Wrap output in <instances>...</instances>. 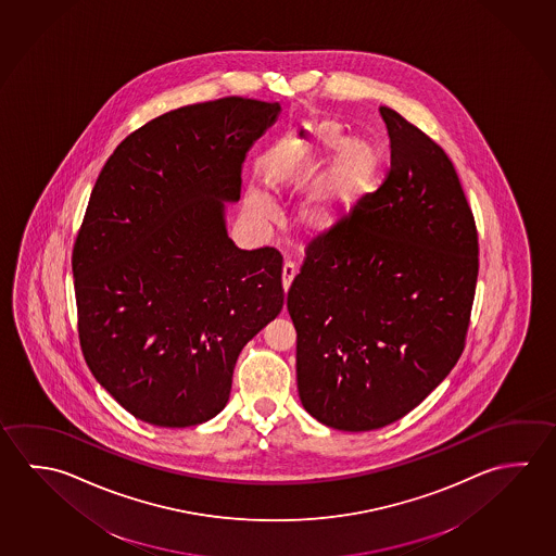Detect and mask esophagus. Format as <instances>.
Returning <instances> with one entry per match:
<instances>
[{
    "label": "esophagus",
    "instance_id": "1",
    "mask_svg": "<svg viewBox=\"0 0 556 556\" xmlns=\"http://www.w3.org/2000/svg\"><path fill=\"white\" fill-rule=\"evenodd\" d=\"M294 275H296V269H294V265H292L291 262H285V264H282L281 275L282 289H285V292L289 291V287H291V282L292 279H294Z\"/></svg>",
    "mask_w": 556,
    "mask_h": 556
}]
</instances>
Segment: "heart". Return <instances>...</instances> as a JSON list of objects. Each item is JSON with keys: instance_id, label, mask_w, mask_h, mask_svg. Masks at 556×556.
Instances as JSON below:
<instances>
[{"instance_id": "obj_1", "label": "heart", "mask_w": 556, "mask_h": 556, "mask_svg": "<svg viewBox=\"0 0 556 556\" xmlns=\"http://www.w3.org/2000/svg\"><path fill=\"white\" fill-rule=\"evenodd\" d=\"M326 163L329 166L324 170ZM379 169V152L369 140L345 138L340 123L320 121L282 148L271 169V187L275 193L287 195L316 179L299 208L296 225L306 238L320 240L338 232L350 220L372 191ZM245 208L262 225H274L279 216L274 199L260 187L248 191Z\"/></svg>"}]
</instances>
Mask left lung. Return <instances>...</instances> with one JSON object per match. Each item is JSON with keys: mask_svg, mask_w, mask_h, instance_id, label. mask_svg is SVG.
Segmentation results:
<instances>
[{"mask_svg": "<svg viewBox=\"0 0 556 556\" xmlns=\"http://www.w3.org/2000/svg\"><path fill=\"white\" fill-rule=\"evenodd\" d=\"M379 111L384 184L311 242L287 294L302 406L341 431L389 426L447 377L477 289V225L455 167L394 109Z\"/></svg>", "mask_w": 556, "mask_h": 556, "instance_id": "8db88e82", "label": "left lung"}]
</instances>
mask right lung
I'll list each match as a JSON object with an SVG mask.
<instances>
[{
	"label": "right lung",
	"instance_id": "add662e5",
	"mask_svg": "<svg viewBox=\"0 0 556 556\" xmlns=\"http://www.w3.org/2000/svg\"><path fill=\"white\" fill-rule=\"evenodd\" d=\"M279 113L244 98L169 111L118 144L91 191L72 254L79 343L147 424L215 418L240 351L281 312V254L226 230L245 154Z\"/></svg>",
	"mask_w": 556,
	"mask_h": 556
}]
</instances>
